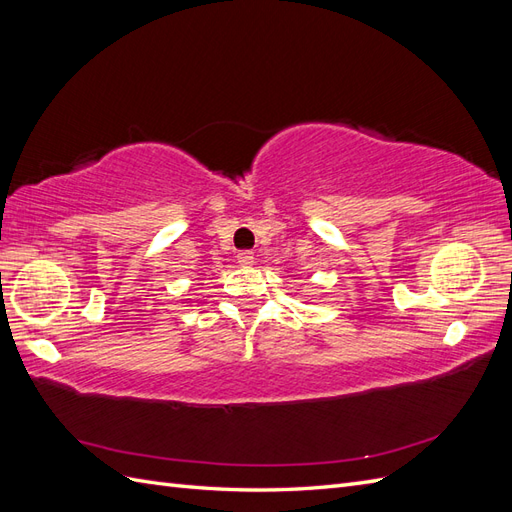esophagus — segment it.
<instances>
[{"mask_svg": "<svg viewBox=\"0 0 512 512\" xmlns=\"http://www.w3.org/2000/svg\"><path fill=\"white\" fill-rule=\"evenodd\" d=\"M237 260H239V265H243V267H252V265H254V252L241 250V252L237 254Z\"/></svg>", "mask_w": 512, "mask_h": 512, "instance_id": "34e87169", "label": "esophagus"}]
</instances>
